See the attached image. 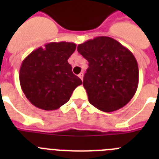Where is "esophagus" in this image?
Segmentation results:
<instances>
[{
	"instance_id": "esophagus-1",
	"label": "esophagus",
	"mask_w": 159,
	"mask_h": 159,
	"mask_svg": "<svg viewBox=\"0 0 159 159\" xmlns=\"http://www.w3.org/2000/svg\"><path fill=\"white\" fill-rule=\"evenodd\" d=\"M79 77L81 79V80H83V79H84V73L81 72L80 74H79Z\"/></svg>"
}]
</instances>
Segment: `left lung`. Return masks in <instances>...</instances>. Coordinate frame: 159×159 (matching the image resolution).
<instances>
[{
    "instance_id": "1",
    "label": "left lung",
    "mask_w": 159,
    "mask_h": 159,
    "mask_svg": "<svg viewBox=\"0 0 159 159\" xmlns=\"http://www.w3.org/2000/svg\"><path fill=\"white\" fill-rule=\"evenodd\" d=\"M77 51L89 63L83 85L91 104L111 112L130 102L139 85V67L128 48L111 37L97 36Z\"/></svg>"
}]
</instances>
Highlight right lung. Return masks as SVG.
<instances>
[{"mask_svg":"<svg viewBox=\"0 0 159 159\" xmlns=\"http://www.w3.org/2000/svg\"><path fill=\"white\" fill-rule=\"evenodd\" d=\"M76 48L71 42H51L32 51L20 68V84L26 98L45 111L60 108L82 81L67 60Z\"/></svg>","mask_w":159,"mask_h":159,"instance_id":"right-lung-1","label":"right lung"}]
</instances>
